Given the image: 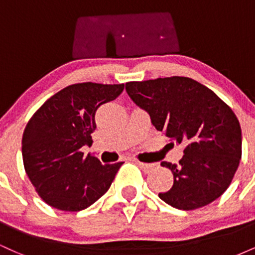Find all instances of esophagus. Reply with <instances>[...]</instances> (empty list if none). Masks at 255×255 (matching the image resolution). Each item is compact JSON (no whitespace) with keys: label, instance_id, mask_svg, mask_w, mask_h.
I'll return each instance as SVG.
<instances>
[{"label":"esophagus","instance_id":"esophagus-1","mask_svg":"<svg viewBox=\"0 0 255 255\" xmlns=\"http://www.w3.org/2000/svg\"><path fill=\"white\" fill-rule=\"evenodd\" d=\"M134 162L136 163L137 166H140L141 169H144V170H150V169L153 168V164H147V163H142V162H139V160H134Z\"/></svg>","mask_w":255,"mask_h":255}]
</instances>
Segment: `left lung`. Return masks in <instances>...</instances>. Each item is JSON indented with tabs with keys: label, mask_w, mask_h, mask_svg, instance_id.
Masks as SVG:
<instances>
[{
	"label": "left lung",
	"mask_w": 255,
	"mask_h": 255,
	"mask_svg": "<svg viewBox=\"0 0 255 255\" xmlns=\"http://www.w3.org/2000/svg\"><path fill=\"white\" fill-rule=\"evenodd\" d=\"M126 91L170 144L184 145L177 164L160 163L171 170L174 184L159 198L189 211L221 197L242 154L241 127L234 111L213 91L184 77L131 81Z\"/></svg>",
	"instance_id": "obj_1"
}]
</instances>
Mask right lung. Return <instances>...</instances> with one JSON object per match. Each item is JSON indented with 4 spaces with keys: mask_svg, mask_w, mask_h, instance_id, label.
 Instances as JSON below:
<instances>
[{
    "mask_svg": "<svg viewBox=\"0 0 255 255\" xmlns=\"http://www.w3.org/2000/svg\"><path fill=\"white\" fill-rule=\"evenodd\" d=\"M124 84H74L33 114L22 135V159L39 197L61 211H81L104 195L124 162L102 164L80 148L92 144L95 115L114 101Z\"/></svg>",
    "mask_w": 255,
    "mask_h": 255,
    "instance_id": "obj_1",
    "label": "right lung"
}]
</instances>
